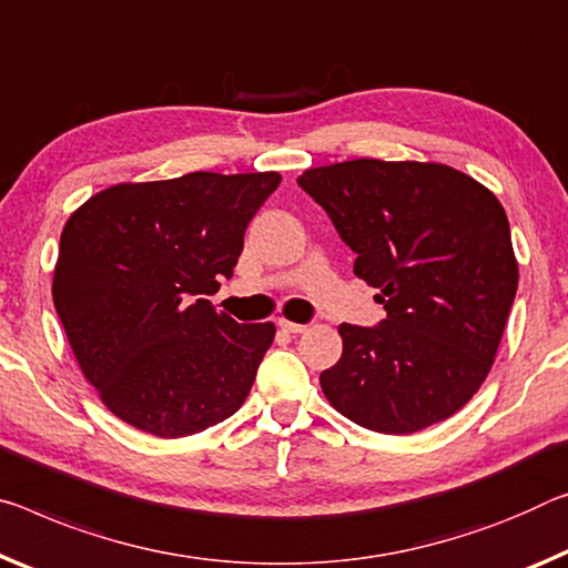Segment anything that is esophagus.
Here are the masks:
<instances>
[{
  "label": "esophagus",
  "instance_id": "obj_1",
  "mask_svg": "<svg viewBox=\"0 0 568 568\" xmlns=\"http://www.w3.org/2000/svg\"><path fill=\"white\" fill-rule=\"evenodd\" d=\"M281 328L285 331V333H293V336H298V333H305L308 331V326H303V323H293V321H281Z\"/></svg>",
  "mask_w": 568,
  "mask_h": 568
}]
</instances>
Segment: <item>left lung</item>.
I'll list each match as a JSON object with an SVG mask.
<instances>
[{
    "label": "left lung",
    "instance_id": "left-lung-1",
    "mask_svg": "<svg viewBox=\"0 0 568 568\" xmlns=\"http://www.w3.org/2000/svg\"><path fill=\"white\" fill-rule=\"evenodd\" d=\"M386 318L341 323L344 354L321 374L333 409L382 435H412L463 409L488 376L518 287L503 204L432 161L356 159L298 176Z\"/></svg>",
    "mask_w": 568,
    "mask_h": 568
}]
</instances>
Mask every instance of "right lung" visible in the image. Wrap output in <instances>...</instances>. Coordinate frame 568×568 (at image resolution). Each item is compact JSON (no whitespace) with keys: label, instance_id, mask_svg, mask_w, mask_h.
Instances as JSON below:
<instances>
[{"label":"right lung","instance_id":"add662e5","mask_svg":"<svg viewBox=\"0 0 568 568\" xmlns=\"http://www.w3.org/2000/svg\"><path fill=\"white\" fill-rule=\"evenodd\" d=\"M277 184V171H194L108 186L70 214L52 301L80 372L115 417L174 439L247 399L275 326H242L202 295L232 277Z\"/></svg>","mask_w":568,"mask_h":568}]
</instances>
